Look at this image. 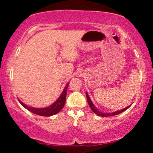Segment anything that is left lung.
<instances>
[{"label": "left lung", "mask_w": 153, "mask_h": 153, "mask_svg": "<svg viewBox=\"0 0 153 153\" xmlns=\"http://www.w3.org/2000/svg\"><path fill=\"white\" fill-rule=\"evenodd\" d=\"M86 94V97H87V101H88V105L90 106L91 110L93 111L96 114H97L98 116H100V117H111V116H115V115H117V114H121L122 112L124 111L125 110H127V108H129V107H130L131 105H129V106H128L127 107H126V108H123V109H121L119 111H114L113 112V113H104V112H101L97 108H96V106H94V104L93 103L92 101H91V100L90 99V97H89L88 94H87V92L85 93Z\"/></svg>", "instance_id": "obj_1"}]
</instances>
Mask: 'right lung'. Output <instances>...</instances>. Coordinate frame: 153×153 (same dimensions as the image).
Masks as SVG:
<instances>
[{"instance_id":"add662e5","label":"right lung","mask_w":153,"mask_h":153,"mask_svg":"<svg viewBox=\"0 0 153 153\" xmlns=\"http://www.w3.org/2000/svg\"><path fill=\"white\" fill-rule=\"evenodd\" d=\"M68 85H69V82H68L66 86L63 89L62 94H60V96L57 99V101H54L52 105L45 107V108H34V107L27 106L25 103H23L22 101H21L20 100H19V101L24 108L29 110V111L35 114L42 116V117H50V116L56 114L58 113L59 111L62 109L63 106H64L65 103L67 89H68Z\"/></svg>"}]
</instances>
